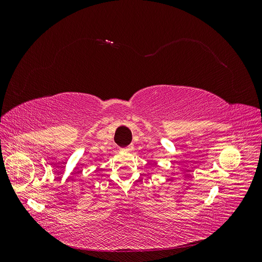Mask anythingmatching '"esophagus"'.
<instances>
[{"label": "esophagus", "mask_w": 262, "mask_h": 262, "mask_svg": "<svg viewBox=\"0 0 262 262\" xmlns=\"http://www.w3.org/2000/svg\"><path fill=\"white\" fill-rule=\"evenodd\" d=\"M132 149H133V146H132V145H129L128 147H125V148H124V150H126V152H131Z\"/></svg>", "instance_id": "34e87169"}]
</instances>
